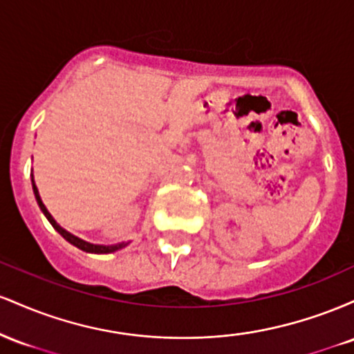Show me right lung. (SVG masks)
I'll return each mask as SVG.
<instances>
[{
    "instance_id": "1",
    "label": "right lung",
    "mask_w": 354,
    "mask_h": 354,
    "mask_svg": "<svg viewBox=\"0 0 354 354\" xmlns=\"http://www.w3.org/2000/svg\"><path fill=\"white\" fill-rule=\"evenodd\" d=\"M31 183H33V193H35V198L36 201H38V206L39 209L43 211V214L46 216L48 221L51 223L53 228H55L58 233L66 239L68 243H71L73 246L80 248L81 251H86V253H95V254H108V253H115V251L121 250V248L128 246L129 241H121V243H116V245H95V243H89V241H84V239H81L78 236H75V234L70 233V231H66L64 228H61V226L56 223V219L51 216L50 211L46 209V206H44V203L41 201V196H39V191L36 188V183H35V176L33 173H31Z\"/></svg>"
}]
</instances>
